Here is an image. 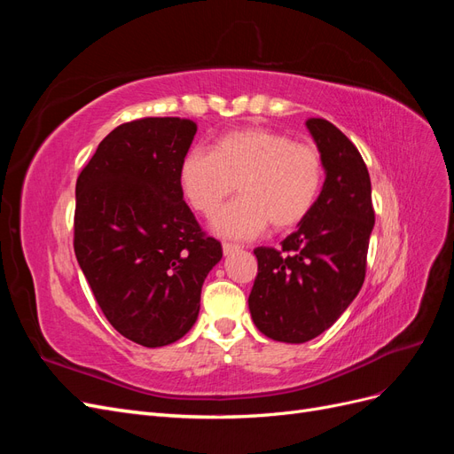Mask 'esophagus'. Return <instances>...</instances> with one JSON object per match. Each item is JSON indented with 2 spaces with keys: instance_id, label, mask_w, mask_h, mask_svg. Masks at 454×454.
<instances>
[{
  "instance_id": "obj_1",
  "label": "esophagus",
  "mask_w": 454,
  "mask_h": 454,
  "mask_svg": "<svg viewBox=\"0 0 454 454\" xmlns=\"http://www.w3.org/2000/svg\"><path fill=\"white\" fill-rule=\"evenodd\" d=\"M240 246L239 244H232V242H223V254L231 255L232 252H239Z\"/></svg>"
}]
</instances>
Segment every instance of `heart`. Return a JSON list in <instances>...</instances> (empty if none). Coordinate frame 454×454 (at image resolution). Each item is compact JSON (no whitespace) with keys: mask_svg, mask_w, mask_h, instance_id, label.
Wrapping results in <instances>:
<instances>
[{"mask_svg":"<svg viewBox=\"0 0 454 454\" xmlns=\"http://www.w3.org/2000/svg\"><path fill=\"white\" fill-rule=\"evenodd\" d=\"M324 177L318 149L269 129L219 136L210 153L189 151L177 170L182 195L204 217H212L237 185L240 199L214 219V231L231 239H254L269 225L277 232L295 229L318 202Z\"/></svg>","mask_w":454,"mask_h":454,"instance_id":"b5f03b06","label":"heart"}]
</instances>
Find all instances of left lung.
<instances>
[{"label": "left lung", "instance_id": "1", "mask_svg": "<svg viewBox=\"0 0 454 454\" xmlns=\"http://www.w3.org/2000/svg\"><path fill=\"white\" fill-rule=\"evenodd\" d=\"M307 129L324 159L320 199L280 248L254 250L257 277L248 297L259 332L294 345L324 333L358 295L375 225L360 151L325 119H309Z\"/></svg>", "mask_w": 454, "mask_h": 454}]
</instances>
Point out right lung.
<instances>
[{"mask_svg":"<svg viewBox=\"0 0 454 454\" xmlns=\"http://www.w3.org/2000/svg\"><path fill=\"white\" fill-rule=\"evenodd\" d=\"M195 134V122L180 117L125 122L100 142L75 184L77 263L107 322L147 348L193 327L204 278L223 255L177 182Z\"/></svg>","mask_w":454,"mask_h":454,"instance_id":"obj_1","label":"right lung"}]
</instances>
